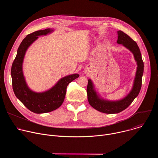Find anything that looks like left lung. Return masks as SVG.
I'll return each instance as SVG.
<instances>
[{"mask_svg": "<svg viewBox=\"0 0 158 158\" xmlns=\"http://www.w3.org/2000/svg\"><path fill=\"white\" fill-rule=\"evenodd\" d=\"M118 35L117 43L122 44L132 53L137 64V69L130 92L124 98L118 101H110L101 98L95 90V86L92 80L88 79L87 94L89 104L98 111L106 114H116L126 109L138 96L142 85L144 62L138 44L121 31H118Z\"/></svg>", "mask_w": 158, "mask_h": 158, "instance_id": "obj_1", "label": "left lung"}]
</instances>
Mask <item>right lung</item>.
<instances>
[{
    "label": "right lung",
    "instance_id": "1",
    "mask_svg": "<svg viewBox=\"0 0 158 158\" xmlns=\"http://www.w3.org/2000/svg\"><path fill=\"white\" fill-rule=\"evenodd\" d=\"M54 31L48 28L27 35L20 44L11 68L12 87L15 96L28 109L37 114L46 113L59 108L64 102L67 86L79 76L78 74H73L63 77L51 89L40 93L32 91L28 86L22 67L26 51L39 36L46 35Z\"/></svg>",
    "mask_w": 158,
    "mask_h": 158
}]
</instances>
